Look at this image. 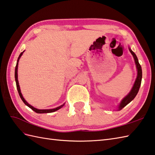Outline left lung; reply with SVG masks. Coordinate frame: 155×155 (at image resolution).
Here are the masks:
<instances>
[{
  "instance_id": "8db88e82",
  "label": "left lung",
  "mask_w": 155,
  "mask_h": 155,
  "mask_svg": "<svg viewBox=\"0 0 155 155\" xmlns=\"http://www.w3.org/2000/svg\"><path fill=\"white\" fill-rule=\"evenodd\" d=\"M129 51L131 52L133 57H134V59L136 64L137 71V78L135 79L134 84L133 86L131 91L128 93V94L126 96H125L124 98L121 100L120 103L119 104L118 107H117V110H121L122 108H124L125 106H127L129 103H130L132 100L135 98L136 95L137 94L140 86H141V79H142L141 67L140 65L138 59L135 53L132 51L129 47Z\"/></svg>"
}]
</instances>
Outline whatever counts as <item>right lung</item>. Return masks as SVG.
Segmentation results:
<instances>
[{"instance_id":"add662e5","label":"right lung","mask_w":155,"mask_h":155,"mask_svg":"<svg viewBox=\"0 0 155 155\" xmlns=\"http://www.w3.org/2000/svg\"><path fill=\"white\" fill-rule=\"evenodd\" d=\"M24 51H25V50H24V51L23 52H21V53L20 54V55H19V57H18V60H17L16 66V68H15V81H16V87H17L18 92V94H19V95H20V98H21V100H22L23 102H24L25 104H26V105L27 106H28L29 107H30V108H31L32 110L34 111L35 112H36V113H38V114L51 113V112H54V111H57V110H58L61 109V107H62L64 105V104H65V103H64L63 104H62V105H61V106H59V107H55V108H53V109H48V110H39V109H38V108H35V107H34V106H31L30 104H29L26 102V100L24 98V97H23L22 94H21V91H20V85H19L18 80V62H19V60H20L21 56L22 55V54H23V53H24Z\"/></svg>"}]
</instances>
